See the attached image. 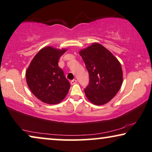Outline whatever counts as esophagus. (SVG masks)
Returning <instances> with one entry per match:
<instances>
[{"instance_id":"1","label":"esophagus","mask_w":152,"mask_h":152,"mask_svg":"<svg viewBox=\"0 0 152 152\" xmlns=\"http://www.w3.org/2000/svg\"><path fill=\"white\" fill-rule=\"evenodd\" d=\"M76 83H77V80H76V79L71 80V84H72V85H74V84H76Z\"/></svg>"}]
</instances>
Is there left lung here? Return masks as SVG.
<instances>
[{"label":"left lung","mask_w":152,"mask_h":152,"mask_svg":"<svg viewBox=\"0 0 152 152\" xmlns=\"http://www.w3.org/2000/svg\"><path fill=\"white\" fill-rule=\"evenodd\" d=\"M80 55L89 74V83L84 89L86 97L94 104H104L116 95L122 85L121 65L99 43L80 50Z\"/></svg>","instance_id":"8db88e82"}]
</instances>
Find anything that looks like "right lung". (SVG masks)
Returning a JSON list of instances; mask_svg holds the SVG:
<instances>
[{
  "instance_id": "1",
  "label": "right lung",
  "mask_w": 152,
  "mask_h": 152,
  "mask_svg": "<svg viewBox=\"0 0 152 152\" xmlns=\"http://www.w3.org/2000/svg\"><path fill=\"white\" fill-rule=\"evenodd\" d=\"M66 51L44 48L35 55L26 70V83L31 91L46 104L59 103L70 88L69 82L58 66L59 57Z\"/></svg>"
}]
</instances>
